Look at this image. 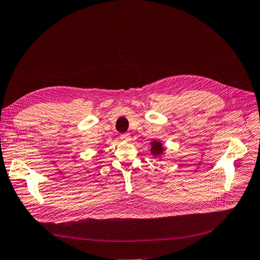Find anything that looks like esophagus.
Instances as JSON below:
<instances>
[{
    "label": "esophagus",
    "mask_w": 260,
    "mask_h": 260,
    "mask_svg": "<svg viewBox=\"0 0 260 260\" xmlns=\"http://www.w3.org/2000/svg\"><path fill=\"white\" fill-rule=\"evenodd\" d=\"M120 139L123 140V141H128L131 139V135L128 133H125V134H122V135L120 136Z\"/></svg>",
    "instance_id": "obj_1"
}]
</instances>
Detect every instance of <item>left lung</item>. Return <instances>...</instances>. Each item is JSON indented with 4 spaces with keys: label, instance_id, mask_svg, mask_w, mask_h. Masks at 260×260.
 <instances>
[{
    "label": "left lung",
    "instance_id": "left-lung-1",
    "mask_svg": "<svg viewBox=\"0 0 260 260\" xmlns=\"http://www.w3.org/2000/svg\"><path fill=\"white\" fill-rule=\"evenodd\" d=\"M164 149H162V145L158 141H153L151 142V153L154 156H158L160 155Z\"/></svg>",
    "mask_w": 260,
    "mask_h": 260
}]
</instances>
